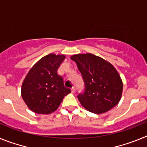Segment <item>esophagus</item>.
Segmentation results:
<instances>
[{
	"label": "esophagus",
	"mask_w": 147,
	"mask_h": 147,
	"mask_svg": "<svg viewBox=\"0 0 147 147\" xmlns=\"http://www.w3.org/2000/svg\"><path fill=\"white\" fill-rule=\"evenodd\" d=\"M75 91H76V90H75L74 88H71V93H74Z\"/></svg>",
	"instance_id": "34e87169"
}]
</instances>
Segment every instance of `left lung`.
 <instances>
[{
    "label": "left lung",
    "mask_w": 147,
    "mask_h": 147,
    "mask_svg": "<svg viewBox=\"0 0 147 147\" xmlns=\"http://www.w3.org/2000/svg\"><path fill=\"white\" fill-rule=\"evenodd\" d=\"M71 59L76 63L85 82V92L77 96L83 107L90 112L101 114L118 105L123 83L112 64L90 53L75 54Z\"/></svg>",
    "instance_id": "1"
}]
</instances>
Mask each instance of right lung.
Segmentation results:
<instances>
[{"label":"right lung","instance_id":"1","mask_svg":"<svg viewBox=\"0 0 147 147\" xmlns=\"http://www.w3.org/2000/svg\"><path fill=\"white\" fill-rule=\"evenodd\" d=\"M65 55L45 56L30 69L23 80L21 96L30 110L38 114H50L59 107L71 90L65 88L57 70Z\"/></svg>","mask_w":147,"mask_h":147}]
</instances>
